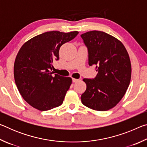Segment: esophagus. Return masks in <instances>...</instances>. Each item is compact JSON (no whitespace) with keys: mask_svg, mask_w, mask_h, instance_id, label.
Segmentation results:
<instances>
[{"mask_svg":"<svg viewBox=\"0 0 147 147\" xmlns=\"http://www.w3.org/2000/svg\"><path fill=\"white\" fill-rule=\"evenodd\" d=\"M78 79H76V78H73V82H76L78 81Z\"/></svg>","mask_w":147,"mask_h":147,"instance_id":"obj_1","label":"esophagus"}]
</instances>
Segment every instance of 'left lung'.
<instances>
[{
    "label": "left lung",
    "mask_w": 147,
    "mask_h": 147,
    "mask_svg": "<svg viewBox=\"0 0 147 147\" xmlns=\"http://www.w3.org/2000/svg\"><path fill=\"white\" fill-rule=\"evenodd\" d=\"M81 37L88 49L89 65H95L98 72L94 79H83L87 88L82 102L94 110H109L120 102L130 84V57L121 41L105 32L90 31Z\"/></svg>",
    "instance_id": "1"
}]
</instances>
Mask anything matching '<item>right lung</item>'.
<instances>
[{"label":"right lung","mask_w":147,"mask_h":147,"mask_svg":"<svg viewBox=\"0 0 147 147\" xmlns=\"http://www.w3.org/2000/svg\"><path fill=\"white\" fill-rule=\"evenodd\" d=\"M78 34L77 31L45 32L21 47L14 63L15 82L22 97L33 108L47 111L63 103L72 78L53 76L50 70L54 59H59L60 47Z\"/></svg>","instance_id":"add662e5"}]
</instances>
